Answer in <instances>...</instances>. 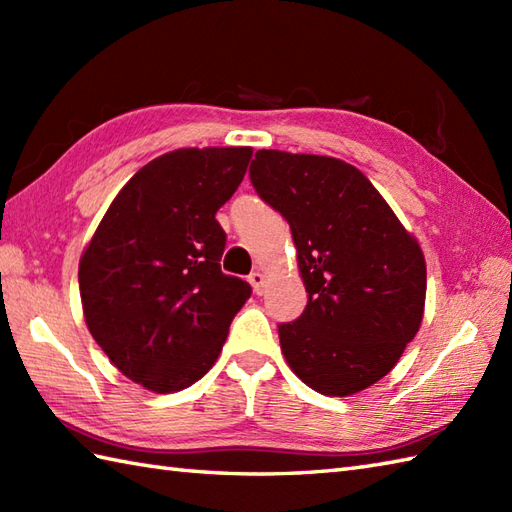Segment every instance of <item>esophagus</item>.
<instances>
[{"label": "esophagus", "mask_w": 512, "mask_h": 512, "mask_svg": "<svg viewBox=\"0 0 512 512\" xmlns=\"http://www.w3.org/2000/svg\"><path fill=\"white\" fill-rule=\"evenodd\" d=\"M248 281H250V286H253V290L257 292V295H264V290H266V275L264 273H259V270H255V273H250Z\"/></svg>", "instance_id": "esophagus-1"}]
</instances>
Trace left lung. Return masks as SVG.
<instances>
[{
    "instance_id": "1",
    "label": "left lung",
    "mask_w": 512,
    "mask_h": 512,
    "mask_svg": "<svg viewBox=\"0 0 512 512\" xmlns=\"http://www.w3.org/2000/svg\"><path fill=\"white\" fill-rule=\"evenodd\" d=\"M250 182L286 217L308 306L279 325L281 352L323 396L378 383L420 330L422 248L356 167L330 156L259 149Z\"/></svg>"
}]
</instances>
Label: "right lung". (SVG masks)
Masks as SVG:
<instances>
[{
	"instance_id": "right-lung-1",
	"label": "right lung",
	"mask_w": 512,
	"mask_h": 512,
	"mask_svg": "<svg viewBox=\"0 0 512 512\" xmlns=\"http://www.w3.org/2000/svg\"><path fill=\"white\" fill-rule=\"evenodd\" d=\"M250 147L176 149L118 191L79 262L83 317L121 374L156 394L200 380L250 297L224 275L215 213L244 180Z\"/></svg>"
}]
</instances>
